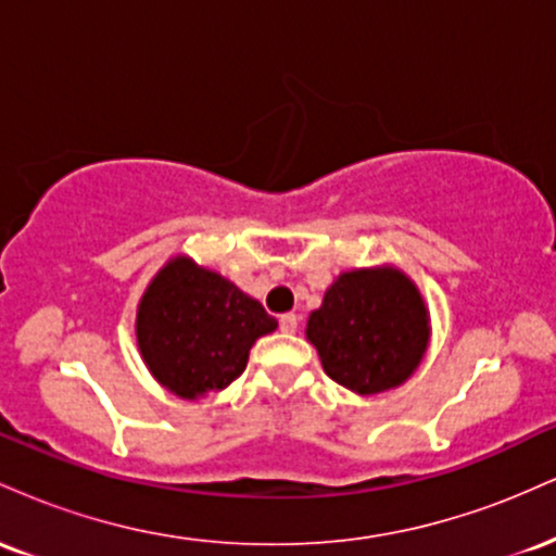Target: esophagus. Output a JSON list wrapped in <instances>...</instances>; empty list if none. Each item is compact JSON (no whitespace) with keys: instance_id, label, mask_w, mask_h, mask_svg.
<instances>
[{"instance_id":"obj_1","label":"esophagus","mask_w":556,"mask_h":556,"mask_svg":"<svg viewBox=\"0 0 556 556\" xmlns=\"http://www.w3.org/2000/svg\"><path fill=\"white\" fill-rule=\"evenodd\" d=\"M298 324H300V318L295 314H282V316H279V329H282V331H295Z\"/></svg>"}]
</instances>
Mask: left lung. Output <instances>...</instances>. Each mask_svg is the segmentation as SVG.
Here are the masks:
<instances>
[{
  "mask_svg": "<svg viewBox=\"0 0 556 556\" xmlns=\"http://www.w3.org/2000/svg\"><path fill=\"white\" fill-rule=\"evenodd\" d=\"M337 384L376 394L402 384L429 344V314L397 269L340 274L305 329Z\"/></svg>",
  "mask_w": 556,
  "mask_h": 556,
  "instance_id": "8db88e82",
  "label": "left lung"
}]
</instances>
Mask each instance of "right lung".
Listing matches in <instances>:
<instances>
[{"label": "right lung", "mask_w": 556, "mask_h": 556, "mask_svg": "<svg viewBox=\"0 0 556 556\" xmlns=\"http://www.w3.org/2000/svg\"><path fill=\"white\" fill-rule=\"evenodd\" d=\"M277 318L219 274L175 258L156 274L138 308V348L149 371L177 397L219 392L245 371L258 337Z\"/></svg>", "instance_id": "obj_1"}]
</instances>
